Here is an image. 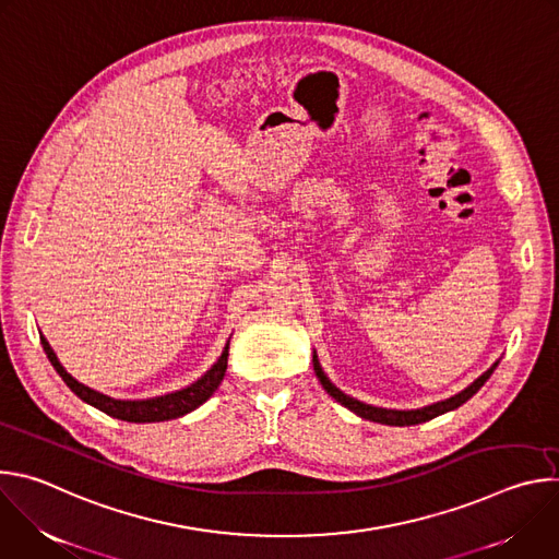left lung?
<instances>
[{
  "label": "left lung",
  "mask_w": 559,
  "mask_h": 559,
  "mask_svg": "<svg viewBox=\"0 0 559 559\" xmlns=\"http://www.w3.org/2000/svg\"><path fill=\"white\" fill-rule=\"evenodd\" d=\"M313 371H316V378L321 380V384L325 386V391L334 397V401H338L343 407H347L349 412H354L356 416H360V418H365V420H371V423H380V425H391V427H409V425H420V423H427V420H433V418H438V416H442V414H447V412H453V409H457L460 405H464L468 397L473 395V393H477L480 391V386L491 378V373L496 371V367H498V362L491 367V369H487L480 378L477 380H473L464 391H460V393H455V395H451V397H447V401H440V403H436V405H429V407H423V409H412V412H397V409H382V407H373V405H365V403H360V401H356V397H352V395H347V393H343L328 376H325V371H323V367H321V362H318V356H316V352H313Z\"/></svg>",
  "instance_id": "8db88e82"
}]
</instances>
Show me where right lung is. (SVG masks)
<instances>
[{
  "label": "right lung",
  "instance_id": "1",
  "mask_svg": "<svg viewBox=\"0 0 559 559\" xmlns=\"http://www.w3.org/2000/svg\"><path fill=\"white\" fill-rule=\"evenodd\" d=\"M39 338H41V345H44V352H46L50 365L57 369V373L70 386V391H74L84 403L93 405L95 409H99L112 418L126 420V423H164V420H175V418H181V416L194 412L218 389V384L225 376L227 356H229V341H227L218 360L197 382L188 384L186 389H179V391H173L166 395H156V397H145V401H117V397L99 393V391L86 386L84 382L74 380L63 369V365L59 362V358L52 352V347L48 345V341L41 334H39Z\"/></svg>",
  "mask_w": 559,
  "mask_h": 559
}]
</instances>
